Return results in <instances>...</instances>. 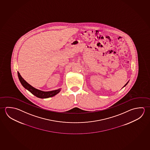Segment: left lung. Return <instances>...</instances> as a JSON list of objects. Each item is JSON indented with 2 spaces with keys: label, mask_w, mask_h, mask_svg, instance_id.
<instances>
[{
  "label": "left lung",
  "mask_w": 150,
  "mask_h": 150,
  "mask_svg": "<svg viewBox=\"0 0 150 150\" xmlns=\"http://www.w3.org/2000/svg\"><path fill=\"white\" fill-rule=\"evenodd\" d=\"M127 83H128V82H127ZM127 83L126 84H125V86H126V85H127Z\"/></svg>",
  "instance_id": "1"
}]
</instances>
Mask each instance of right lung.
Masks as SVG:
<instances>
[{
  "mask_svg": "<svg viewBox=\"0 0 150 150\" xmlns=\"http://www.w3.org/2000/svg\"><path fill=\"white\" fill-rule=\"evenodd\" d=\"M18 76L19 79V81L21 82V84L23 85V86L25 89H27L32 94H33L34 96H35L36 97H38V98H39L44 99V98H50V97H53L56 94H58L61 90V89H59L56 90L51 91H42L40 90H39L38 89H35V88H33L31 86H30L29 84H28L21 77V74L18 72Z\"/></svg>",
  "mask_w": 150,
  "mask_h": 150,
  "instance_id": "obj_1",
  "label": "right lung"
}]
</instances>
